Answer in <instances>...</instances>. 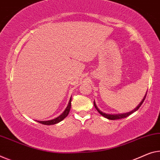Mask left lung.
Returning <instances> with one entry per match:
<instances>
[{
    "mask_svg": "<svg viewBox=\"0 0 160 160\" xmlns=\"http://www.w3.org/2000/svg\"><path fill=\"white\" fill-rule=\"evenodd\" d=\"M146 96H147V94L145 95V97H144V99H142V101L141 102V103H140V104L138 105V107H136V109H134L133 111H132V112H130L125 113V114H105V113L102 112H101L100 110H99V109H98V107H97V105H96V103H95L94 102V107H95V108H96V109H97V111H98V112H99L101 115H102L103 117H104L105 118H107V119H111V120L119 119H123V118L127 117L128 116H129L130 114H132V113H133V112H136L137 110H138V109H139V108L140 107H141V105L142 104V103L144 102V99H145Z\"/></svg>",
    "mask_w": 160,
    "mask_h": 160,
    "instance_id": "8db88e82",
    "label": "left lung"
}]
</instances>
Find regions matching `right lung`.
I'll use <instances>...</instances> for the list:
<instances>
[{
	"mask_svg": "<svg viewBox=\"0 0 160 160\" xmlns=\"http://www.w3.org/2000/svg\"><path fill=\"white\" fill-rule=\"evenodd\" d=\"M71 102H72V97H71L69 102H68V104L67 106V107H66V109H65V111L63 112L59 117H58L57 118H56V119H54L49 120V121H37V122L41 123V124H44V125H51V124H57V123L60 122L61 121H62V120L64 119L65 117L68 116V113H69V112H70L71 106H72L71 105Z\"/></svg>",
	"mask_w": 160,
	"mask_h": 160,
	"instance_id": "add662e5",
	"label": "right lung"
}]
</instances>
